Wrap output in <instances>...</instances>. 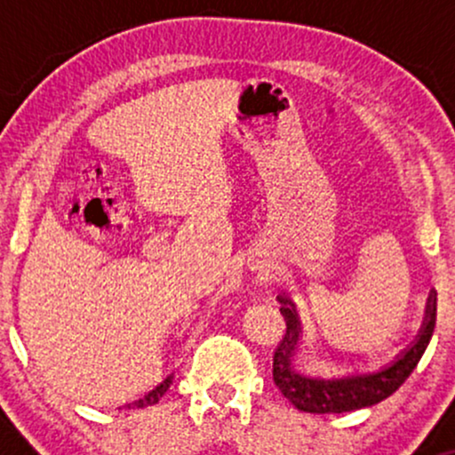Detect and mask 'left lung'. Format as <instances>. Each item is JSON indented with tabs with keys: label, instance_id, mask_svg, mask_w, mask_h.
<instances>
[{
	"label": "left lung",
	"instance_id": "left-lung-1",
	"mask_svg": "<svg viewBox=\"0 0 455 455\" xmlns=\"http://www.w3.org/2000/svg\"><path fill=\"white\" fill-rule=\"evenodd\" d=\"M280 312L286 321V333L274 355V383L295 409L304 412H351L374 406L389 398L395 389L411 377L412 370L426 353L436 323V293L430 291L426 301V315L419 333L404 351L374 372H355L342 377H310L295 370L297 344L301 340V321L297 307L289 297L278 295Z\"/></svg>",
	"mask_w": 455,
	"mask_h": 455
}]
</instances>
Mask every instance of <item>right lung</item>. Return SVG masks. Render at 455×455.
I'll return each instance as SVG.
<instances>
[{"mask_svg": "<svg viewBox=\"0 0 455 455\" xmlns=\"http://www.w3.org/2000/svg\"><path fill=\"white\" fill-rule=\"evenodd\" d=\"M173 377H166L164 380H162V383L158 385V387L156 389H151L148 395H145L143 400H139L137 404L139 406H151V404H158V400L162 398V395L166 394V391H169V387H171V383H173V380H171Z\"/></svg>", "mask_w": 455, "mask_h": 455, "instance_id": "obj_1", "label": "right lung"}]
</instances>
